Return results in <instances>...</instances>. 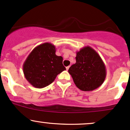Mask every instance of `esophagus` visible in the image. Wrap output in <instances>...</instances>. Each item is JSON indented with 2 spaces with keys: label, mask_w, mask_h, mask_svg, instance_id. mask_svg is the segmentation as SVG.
Here are the masks:
<instances>
[{
  "label": "esophagus",
  "mask_w": 130,
  "mask_h": 130,
  "mask_svg": "<svg viewBox=\"0 0 130 130\" xmlns=\"http://www.w3.org/2000/svg\"><path fill=\"white\" fill-rule=\"evenodd\" d=\"M69 68H70V66H67V67H66V70L68 71V69H69Z\"/></svg>",
  "instance_id": "obj_1"
}]
</instances>
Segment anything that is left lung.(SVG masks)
<instances>
[{"instance_id": "8db88e82", "label": "left lung", "mask_w": 130, "mask_h": 130, "mask_svg": "<svg viewBox=\"0 0 130 130\" xmlns=\"http://www.w3.org/2000/svg\"><path fill=\"white\" fill-rule=\"evenodd\" d=\"M76 59L68 72L77 87L82 91H92L100 87L105 79L107 71L99 54L87 46L77 51Z\"/></svg>"}]
</instances>
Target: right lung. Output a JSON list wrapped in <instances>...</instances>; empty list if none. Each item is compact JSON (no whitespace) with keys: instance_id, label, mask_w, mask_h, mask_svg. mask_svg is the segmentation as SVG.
I'll use <instances>...</instances> for the list:
<instances>
[{"instance_id":"obj_1","label":"right lung","mask_w":130,"mask_h":130,"mask_svg":"<svg viewBox=\"0 0 130 130\" xmlns=\"http://www.w3.org/2000/svg\"><path fill=\"white\" fill-rule=\"evenodd\" d=\"M55 46L44 43L35 47L28 56L23 71L28 82L36 88L45 87L66 70L62 56L56 55Z\"/></svg>"}]
</instances>
